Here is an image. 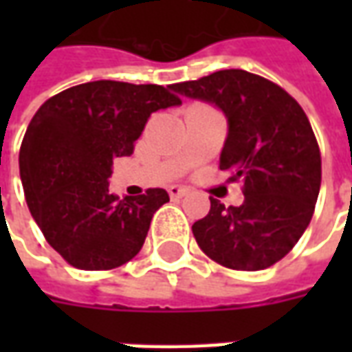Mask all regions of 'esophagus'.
<instances>
[{"mask_svg": "<svg viewBox=\"0 0 352 352\" xmlns=\"http://www.w3.org/2000/svg\"><path fill=\"white\" fill-rule=\"evenodd\" d=\"M188 194V188H184V186H169V196L171 198H183Z\"/></svg>", "mask_w": 352, "mask_h": 352, "instance_id": "esophagus-1", "label": "esophagus"}]
</instances>
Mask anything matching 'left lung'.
<instances>
[{
    "mask_svg": "<svg viewBox=\"0 0 352 352\" xmlns=\"http://www.w3.org/2000/svg\"><path fill=\"white\" fill-rule=\"evenodd\" d=\"M209 101L228 118L221 169L243 181L239 207L211 199L194 222L199 249L230 270L258 272L285 258L309 226L320 190V151L309 118L279 85L243 69H222L171 85Z\"/></svg>",
    "mask_w": 352,
    "mask_h": 352,
    "instance_id": "left-lung-1",
    "label": "left lung"
}]
</instances>
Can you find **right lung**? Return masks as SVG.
Masks as SVG:
<instances>
[{
  "instance_id": "1",
  "label": "right lung",
  "mask_w": 352,
  "mask_h": 352,
  "mask_svg": "<svg viewBox=\"0 0 352 352\" xmlns=\"http://www.w3.org/2000/svg\"><path fill=\"white\" fill-rule=\"evenodd\" d=\"M179 103L160 85L94 80L37 109L20 145V179L30 213L67 264L115 270L141 251L168 192L118 199L107 181L113 160L133 153L148 116Z\"/></svg>"
}]
</instances>
